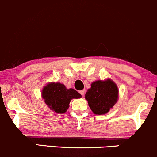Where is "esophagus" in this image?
<instances>
[{
	"label": "esophagus",
	"instance_id": "obj_1",
	"mask_svg": "<svg viewBox=\"0 0 157 157\" xmlns=\"http://www.w3.org/2000/svg\"><path fill=\"white\" fill-rule=\"evenodd\" d=\"M80 93H81V95H82V96H84V93H85V90H81V91H80Z\"/></svg>",
	"mask_w": 157,
	"mask_h": 157
}]
</instances>
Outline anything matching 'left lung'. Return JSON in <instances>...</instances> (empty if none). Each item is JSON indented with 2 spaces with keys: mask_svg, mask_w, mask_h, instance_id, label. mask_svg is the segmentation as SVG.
Here are the masks:
<instances>
[{
  "mask_svg": "<svg viewBox=\"0 0 157 157\" xmlns=\"http://www.w3.org/2000/svg\"><path fill=\"white\" fill-rule=\"evenodd\" d=\"M118 98V87L111 78L93 82L85 94L90 108L98 115L108 113L117 102Z\"/></svg>",
  "mask_w": 157,
  "mask_h": 157,
  "instance_id": "left-lung-1",
  "label": "left lung"
}]
</instances>
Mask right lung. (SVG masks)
I'll return each instance as SVG.
<instances>
[{
  "label": "right lung",
  "instance_id": "add662e5",
  "mask_svg": "<svg viewBox=\"0 0 157 157\" xmlns=\"http://www.w3.org/2000/svg\"><path fill=\"white\" fill-rule=\"evenodd\" d=\"M41 95L48 107L57 114L65 113L72 99L82 98L76 90L67 89L59 82H49L42 88Z\"/></svg>",
  "mask_w": 157,
  "mask_h": 157
}]
</instances>
